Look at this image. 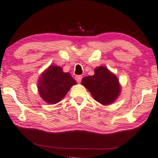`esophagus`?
I'll return each instance as SVG.
<instances>
[{
  "label": "esophagus",
  "instance_id": "esophagus-1",
  "mask_svg": "<svg viewBox=\"0 0 158 158\" xmlns=\"http://www.w3.org/2000/svg\"><path fill=\"white\" fill-rule=\"evenodd\" d=\"M75 79H76L77 81L78 82V83H80L81 81V79H82V76L81 75H78V76H76V77H75Z\"/></svg>",
  "mask_w": 158,
  "mask_h": 158
}]
</instances>
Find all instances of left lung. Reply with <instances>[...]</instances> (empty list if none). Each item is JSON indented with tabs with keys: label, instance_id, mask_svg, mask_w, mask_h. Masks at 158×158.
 Returning a JSON list of instances; mask_svg holds the SVG:
<instances>
[{
	"label": "left lung",
	"instance_id": "obj_1",
	"mask_svg": "<svg viewBox=\"0 0 158 158\" xmlns=\"http://www.w3.org/2000/svg\"><path fill=\"white\" fill-rule=\"evenodd\" d=\"M81 84L88 89L96 102L103 105L112 103L121 93L118 79L103 66L96 68L93 76L84 77Z\"/></svg>",
	"mask_w": 158,
	"mask_h": 158
}]
</instances>
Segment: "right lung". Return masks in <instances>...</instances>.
<instances>
[{"label": "right lung", "instance_id": "obj_1", "mask_svg": "<svg viewBox=\"0 0 158 158\" xmlns=\"http://www.w3.org/2000/svg\"><path fill=\"white\" fill-rule=\"evenodd\" d=\"M77 84L71 74L64 72L62 68L52 65L44 70L40 77L37 89L44 102L55 104L66 96L70 88Z\"/></svg>", "mask_w": 158, "mask_h": 158}]
</instances>
